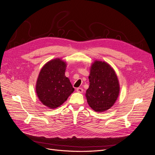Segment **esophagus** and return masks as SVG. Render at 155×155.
Masks as SVG:
<instances>
[{
    "label": "esophagus",
    "mask_w": 155,
    "mask_h": 155,
    "mask_svg": "<svg viewBox=\"0 0 155 155\" xmlns=\"http://www.w3.org/2000/svg\"><path fill=\"white\" fill-rule=\"evenodd\" d=\"M83 89L82 88H81V87H78V88H77V91L78 93H83Z\"/></svg>",
    "instance_id": "obj_1"
}]
</instances>
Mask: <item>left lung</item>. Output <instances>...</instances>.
Returning <instances> with one entry per match:
<instances>
[{
	"instance_id": "left-lung-1",
	"label": "left lung",
	"mask_w": 155,
	"mask_h": 155,
	"mask_svg": "<svg viewBox=\"0 0 155 155\" xmlns=\"http://www.w3.org/2000/svg\"><path fill=\"white\" fill-rule=\"evenodd\" d=\"M89 87L85 96L90 107L102 112L110 108L119 93V84L114 69L105 62L96 61L91 67Z\"/></svg>"
}]
</instances>
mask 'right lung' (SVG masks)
Segmentation results:
<instances>
[{
    "label": "right lung",
    "instance_id": "right-lung-1",
    "mask_svg": "<svg viewBox=\"0 0 155 155\" xmlns=\"http://www.w3.org/2000/svg\"><path fill=\"white\" fill-rule=\"evenodd\" d=\"M66 68V62L55 59L46 63L39 72L36 94L42 104L50 108L61 105L74 90L65 76Z\"/></svg>",
    "mask_w": 155,
    "mask_h": 155
}]
</instances>
